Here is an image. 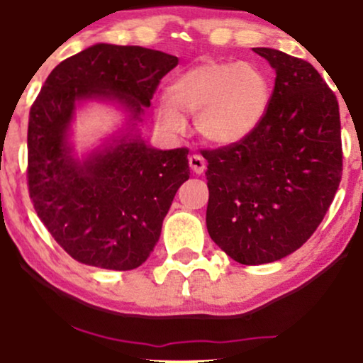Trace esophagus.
<instances>
[{
    "label": "esophagus",
    "instance_id": "obj_1",
    "mask_svg": "<svg viewBox=\"0 0 363 363\" xmlns=\"http://www.w3.org/2000/svg\"><path fill=\"white\" fill-rule=\"evenodd\" d=\"M189 166H191L192 172L203 174L204 169H206V160L201 157V155L192 154V155H189Z\"/></svg>",
    "mask_w": 363,
    "mask_h": 363
}]
</instances>
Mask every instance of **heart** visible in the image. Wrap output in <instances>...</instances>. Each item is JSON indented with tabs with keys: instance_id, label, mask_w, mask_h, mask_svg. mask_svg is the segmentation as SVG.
<instances>
[{
	"instance_id": "1",
	"label": "heart",
	"mask_w": 363,
	"mask_h": 363,
	"mask_svg": "<svg viewBox=\"0 0 363 363\" xmlns=\"http://www.w3.org/2000/svg\"><path fill=\"white\" fill-rule=\"evenodd\" d=\"M272 97L263 70L242 62H206L181 73L159 99L155 116L166 130H186V116L214 145H235L258 128Z\"/></svg>"
}]
</instances>
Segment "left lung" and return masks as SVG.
I'll return each mask as SVG.
<instances>
[{"instance_id": "1", "label": "left lung", "mask_w": 363, "mask_h": 363, "mask_svg": "<svg viewBox=\"0 0 363 363\" xmlns=\"http://www.w3.org/2000/svg\"><path fill=\"white\" fill-rule=\"evenodd\" d=\"M277 72L258 128L235 145L201 150L208 160V233L241 264L273 263L303 246L342 179L337 97L311 63L253 48Z\"/></svg>"}]
</instances>
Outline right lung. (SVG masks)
<instances>
[{
    "mask_svg": "<svg viewBox=\"0 0 363 363\" xmlns=\"http://www.w3.org/2000/svg\"><path fill=\"white\" fill-rule=\"evenodd\" d=\"M177 57L99 43L63 60L30 108L28 191L33 208L73 259L127 272L159 241L162 221L189 179V149H152L125 135L80 162L68 128L80 100H117L140 121Z\"/></svg>",
    "mask_w": 363,
    "mask_h": 363,
    "instance_id": "right-lung-1",
    "label": "right lung"
}]
</instances>
